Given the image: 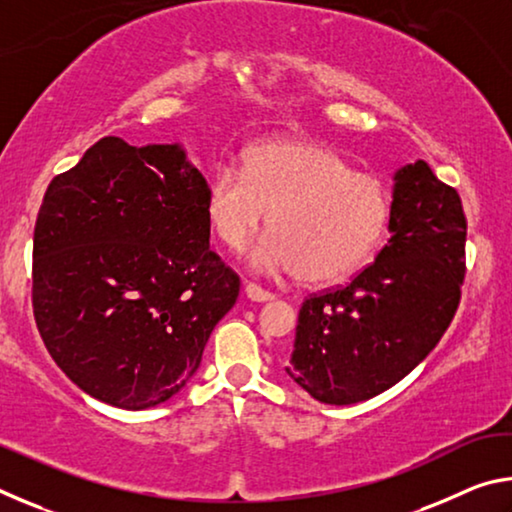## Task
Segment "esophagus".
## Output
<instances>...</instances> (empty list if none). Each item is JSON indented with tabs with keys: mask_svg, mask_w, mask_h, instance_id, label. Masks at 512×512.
<instances>
[{
	"mask_svg": "<svg viewBox=\"0 0 512 512\" xmlns=\"http://www.w3.org/2000/svg\"><path fill=\"white\" fill-rule=\"evenodd\" d=\"M246 296L250 300H255V302H268V300L275 298V293L266 291L264 287H259V284H255V282H248L246 284Z\"/></svg>",
	"mask_w": 512,
	"mask_h": 512,
	"instance_id": "esophagus-1",
	"label": "esophagus"
}]
</instances>
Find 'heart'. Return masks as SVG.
<instances>
[{
    "mask_svg": "<svg viewBox=\"0 0 512 512\" xmlns=\"http://www.w3.org/2000/svg\"><path fill=\"white\" fill-rule=\"evenodd\" d=\"M205 210L216 239L232 253H244L268 212L271 235L253 264L329 284L352 275L377 248L391 196L381 180L354 171L327 146L271 140L246 153L244 171L235 164L214 171Z\"/></svg>",
    "mask_w": 512,
    "mask_h": 512,
    "instance_id": "1",
    "label": "heart"
}]
</instances>
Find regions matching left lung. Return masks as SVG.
I'll return each instance as SVG.
<instances>
[{
  "label": "left lung",
  "instance_id": "8db88e82",
  "mask_svg": "<svg viewBox=\"0 0 512 512\" xmlns=\"http://www.w3.org/2000/svg\"><path fill=\"white\" fill-rule=\"evenodd\" d=\"M391 239L298 314L289 377L318 402L370 400L404 379L443 339L461 302L467 219L461 196L424 160L395 173Z\"/></svg>",
  "mask_w": 512,
  "mask_h": 512
}]
</instances>
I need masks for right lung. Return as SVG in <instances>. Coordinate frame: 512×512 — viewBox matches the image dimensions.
I'll use <instances>...</instances> for the list:
<instances>
[{
	"label": "right lung",
	"instance_id": "1",
	"mask_svg": "<svg viewBox=\"0 0 512 512\" xmlns=\"http://www.w3.org/2000/svg\"><path fill=\"white\" fill-rule=\"evenodd\" d=\"M207 183L178 146L103 137L51 180L33 230V318L97 400L140 411L201 366L241 280L210 250Z\"/></svg>",
	"mask_w": 512,
	"mask_h": 512
}]
</instances>
